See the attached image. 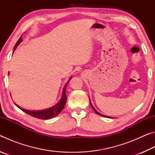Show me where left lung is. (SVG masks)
<instances>
[{
  "instance_id": "obj_1",
  "label": "left lung",
  "mask_w": 155,
  "mask_h": 155,
  "mask_svg": "<svg viewBox=\"0 0 155 155\" xmlns=\"http://www.w3.org/2000/svg\"><path fill=\"white\" fill-rule=\"evenodd\" d=\"M90 104H91V107H92V109H93V110H94V111H95V112H96V114H98V115H101V116H103V117H110L109 116H106V115H102L101 114H100V113H99V112H98V111H96V110L95 109V108H94V107H93V105H92V104H91V102H90Z\"/></svg>"
}]
</instances>
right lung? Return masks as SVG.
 <instances>
[{
    "label": "right lung",
    "mask_w": 155,
    "mask_h": 155,
    "mask_svg": "<svg viewBox=\"0 0 155 155\" xmlns=\"http://www.w3.org/2000/svg\"><path fill=\"white\" fill-rule=\"evenodd\" d=\"M22 41V36L20 37L19 40H18V41L15 44V45L14 46V52L15 51V50L16 49L18 46L19 45L20 43ZM72 77L70 78L69 80L68 81V82L65 84V87L63 90V93H62V96L60 101L58 102V103H57L55 105H54L53 107H51V108L47 109H44V110H41V111H28V110L20 108V107L17 105L16 104H15L18 108L20 109L22 111L25 112L26 114H27L28 115H31V116L37 117V118L39 119H41V120H48V119H51L52 117H54L58 115L61 111L64 109L65 104L66 103V101H67V96H66V87L68 85V83H69L70 80L71 79Z\"/></svg>",
    "instance_id": "right-lung-1"
}]
</instances>
